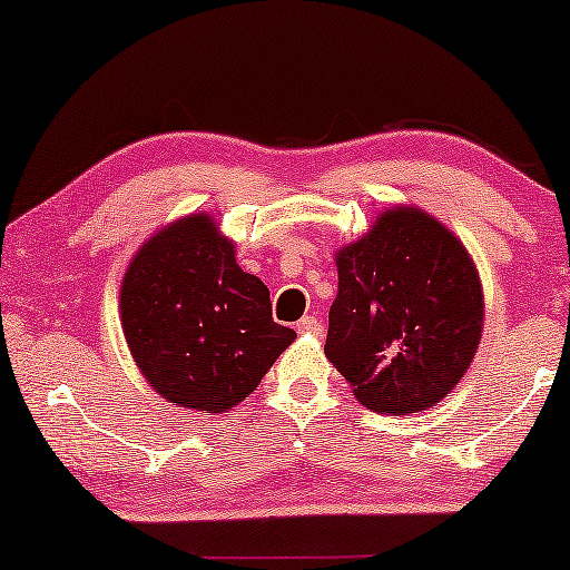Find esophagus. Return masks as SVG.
<instances>
[{
  "mask_svg": "<svg viewBox=\"0 0 570 570\" xmlns=\"http://www.w3.org/2000/svg\"><path fill=\"white\" fill-rule=\"evenodd\" d=\"M295 330L301 334H314V332H322V324H318L316 316H303L298 324H295Z\"/></svg>",
  "mask_w": 570,
  "mask_h": 570,
  "instance_id": "obj_1",
  "label": "esophagus"
}]
</instances>
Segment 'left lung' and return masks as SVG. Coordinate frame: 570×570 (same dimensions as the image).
I'll use <instances>...</instances> for the list:
<instances>
[{
  "instance_id": "obj_1",
  "label": "left lung",
  "mask_w": 570,
  "mask_h": 570,
  "mask_svg": "<svg viewBox=\"0 0 570 570\" xmlns=\"http://www.w3.org/2000/svg\"><path fill=\"white\" fill-rule=\"evenodd\" d=\"M324 353L368 410L433 407L470 368L482 332L480 277L431 215L396 207L337 254Z\"/></svg>"
}]
</instances>
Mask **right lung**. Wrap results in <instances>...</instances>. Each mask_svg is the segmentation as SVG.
Segmentation results:
<instances>
[{"instance_id":"right-lung-1","label":"right lung","mask_w":570,"mask_h":570,"mask_svg":"<svg viewBox=\"0 0 570 570\" xmlns=\"http://www.w3.org/2000/svg\"><path fill=\"white\" fill-rule=\"evenodd\" d=\"M121 324L155 392L207 412L246 400L295 340L272 318L267 285L238 267L207 215L168 225L131 259Z\"/></svg>"}]
</instances>
